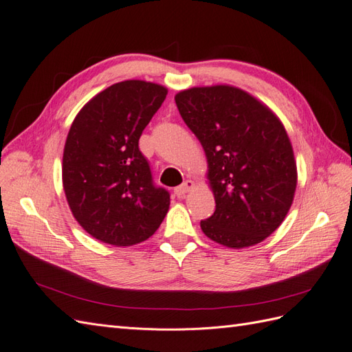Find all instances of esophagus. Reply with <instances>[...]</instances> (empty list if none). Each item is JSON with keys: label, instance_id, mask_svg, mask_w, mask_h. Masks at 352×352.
Masks as SVG:
<instances>
[{"label": "esophagus", "instance_id": "obj_1", "mask_svg": "<svg viewBox=\"0 0 352 352\" xmlns=\"http://www.w3.org/2000/svg\"><path fill=\"white\" fill-rule=\"evenodd\" d=\"M195 187V183L192 182V179H187V182H184L182 186H178L175 190H174V193L178 196V197H183V196H186V193H188L190 190H192Z\"/></svg>", "mask_w": 352, "mask_h": 352}]
</instances>
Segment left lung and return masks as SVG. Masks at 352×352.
Wrapping results in <instances>:
<instances>
[{
	"instance_id": "obj_1",
	"label": "left lung",
	"mask_w": 352,
	"mask_h": 352,
	"mask_svg": "<svg viewBox=\"0 0 352 352\" xmlns=\"http://www.w3.org/2000/svg\"><path fill=\"white\" fill-rule=\"evenodd\" d=\"M178 112L202 144L215 212L200 221L214 242L242 249L283 223L296 190V164L286 129L243 89L195 87L175 96Z\"/></svg>"
}]
</instances>
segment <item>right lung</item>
Here are the masks:
<instances>
[{
  "instance_id": "right-lung-1",
  "label": "right lung",
  "mask_w": 352,
  "mask_h": 352,
  "mask_svg": "<svg viewBox=\"0 0 352 352\" xmlns=\"http://www.w3.org/2000/svg\"><path fill=\"white\" fill-rule=\"evenodd\" d=\"M166 94L165 87L138 79L113 84L79 110L69 129L65 195L79 226L100 242H144L168 212V190L155 186L138 148Z\"/></svg>"
}]
</instances>
